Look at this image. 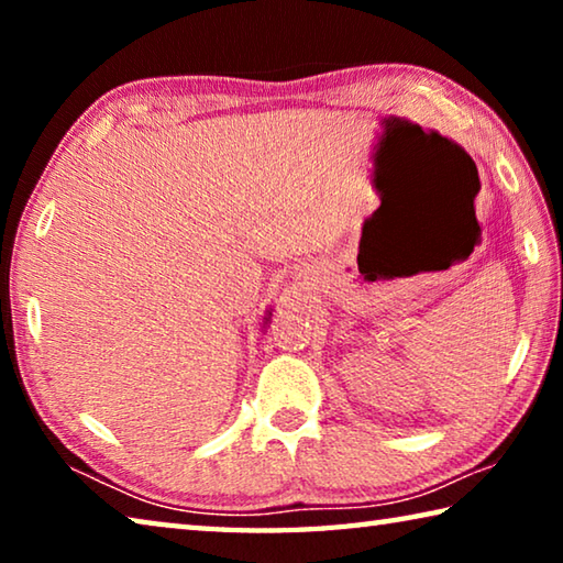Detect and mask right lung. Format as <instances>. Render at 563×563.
I'll return each instance as SVG.
<instances>
[{
    "instance_id": "add662e5",
    "label": "right lung",
    "mask_w": 563,
    "mask_h": 563,
    "mask_svg": "<svg viewBox=\"0 0 563 563\" xmlns=\"http://www.w3.org/2000/svg\"><path fill=\"white\" fill-rule=\"evenodd\" d=\"M265 322H268V318H265Z\"/></svg>"
}]
</instances>
